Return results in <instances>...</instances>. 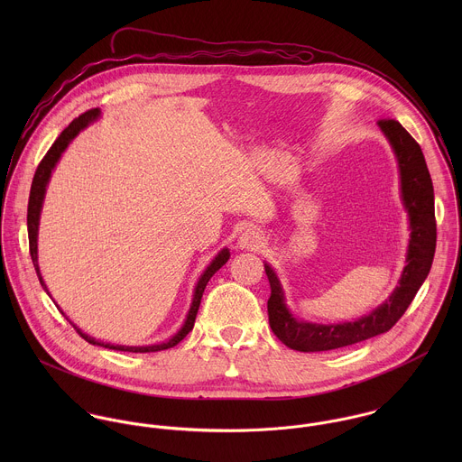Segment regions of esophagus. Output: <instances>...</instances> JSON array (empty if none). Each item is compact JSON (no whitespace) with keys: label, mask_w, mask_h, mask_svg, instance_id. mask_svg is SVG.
Wrapping results in <instances>:
<instances>
[{"label":"esophagus","mask_w":462,"mask_h":462,"mask_svg":"<svg viewBox=\"0 0 462 462\" xmlns=\"http://www.w3.org/2000/svg\"><path fill=\"white\" fill-rule=\"evenodd\" d=\"M238 247L242 251H260L264 247V238L260 231L256 229H247L240 235L238 238Z\"/></svg>","instance_id":"esophagus-1"}]
</instances>
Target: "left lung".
I'll list each match as a JSON object with an SVG mask.
<instances>
[{"mask_svg": "<svg viewBox=\"0 0 462 462\" xmlns=\"http://www.w3.org/2000/svg\"><path fill=\"white\" fill-rule=\"evenodd\" d=\"M395 152L400 174V198L409 217V245L405 266L393 293L374 311L341 324H313L299 320L286 306L282 284L264 262V272L270 282L268 322L273 334L290 348L299 352H324L343 348L392 329L405 313L420 286L427 279L436 253V217H434V187L418 142L402 128L395 119H381L377 123Z\"/></svg>", "mask_w": 462, "mask_h": 462, "instance_id": "left-lung-1", "label": "left lung"}]
</instances>
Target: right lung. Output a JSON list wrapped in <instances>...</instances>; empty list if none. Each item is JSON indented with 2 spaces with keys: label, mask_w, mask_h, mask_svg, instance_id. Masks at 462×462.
<instances>
[{
  "label": "right lung",
  "mask_w": 462,
  "mask_h": 462,
  "mask_svg": "<svg viewBox=\"0 0 462 462\" xmlns=\"http://www.w3.org/2000/svg\"><path fill=\"white\" fill-rule=\"evenodd\" d=\"M101 117V112L99 108H94V110H88L85 114H81L78 119H74L69 126H67L64 132L60 133V136L55 140V143L50 147V151L46 152V156L42 158V162L39 163L37 171H35V176H33V181H32V190H30V200H28V238H30V254H32V262L35 266V272H37V277L42 284V288L46 290V293L50 295L48 291V286L44 284V279L41 275V268H39V254H37V236H39V222H41V211H42V202H44V196H46V189H48V183H50V178H51V172L53 169L57 167L62 152L66 151L67 145L79 134V132H83L85 128H88L92 123H96L97 119ZM229 249L224 247L213 260L211 263L206 266V270L200 273L199 277L198 284L194 288V299H192V306L189 310V315L181 326V329L178 330L172 337H169L167 341L163 343H158V345H143V346H130V345H114V343H105L101 339H96L88 334H85L83 330L78 329L69 319V322L74 326L76 332L85 339L88 341L90 345H97V346H105V348H112V350H121V352H158V350H167L171 346H176L190 330L194 329V322H196V317H198L199 306H200V299H202V293H204V288L208 284V281L213 277V273L222 268L224 264L227 263L229 260ZM51 297V295H50ZM62 315H66L62 311Z\"/></svg>",
  "instance_id": "obj_1"
}]
</instances>
